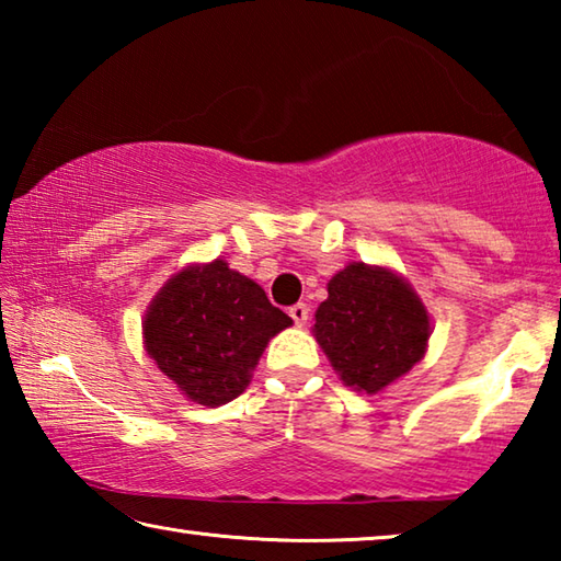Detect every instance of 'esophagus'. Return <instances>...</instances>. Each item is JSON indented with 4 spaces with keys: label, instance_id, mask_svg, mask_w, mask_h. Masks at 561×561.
Wrapping results in <instances>:
<instances>
[{
    "label": "esophagus",
    "instance_id": "esophagus-1",
    "mask_svg": "<svg viewBox=\"0 0 561 561\" xmlns=\"http://www.w3.org/2000/svg\"><path fill=\"white\" fill-rule=\"evenodd\" d=\"M289 317L294 319V324L297 327H304L307 324V319H309V307L307 304H294V307H289Z\"/></svg>",
    "mask_w": 561,
    "mask_h": 561
}]
</instances>
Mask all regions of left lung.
I'll return each instance as SVG.
<instances>
[{
  "label": "left lung",
  "mask_w": 561,
  "mask_h": 561,
  "mask_svg": "<svg viewBox=\"0 0 561 561\" xmlns=\"http://www.w3.org/2000/svg\"><path fill=\"white\" fill-rule=\"evenodd\" d=\"M314 336L341 381L378 393L425 356L431 319L403 277L351 262L329 282L317 309Z\"/></svg>",
  "instance_id": "obj_1"
}]
</instances>
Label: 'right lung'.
Instances as JSON below:
<instances>
[{
	"mask_svg": "<svg viewBox=\"0 0 561 561\" xmlns=\"http://www.w3.org/2000/svg\"><path fill=\"white\" fill-rule=\"evenodd\" d=\"M287 327L291 319L257 282L215 260L165 282L146 311L144 339L190 401L217 408L244 391L267 341Z\"/></svg>",
	"mask_w": 561,
	"mask_h": 561,
	"instance_id": "right-lung-1",
	"label": "right lung"
}]
</instances>
